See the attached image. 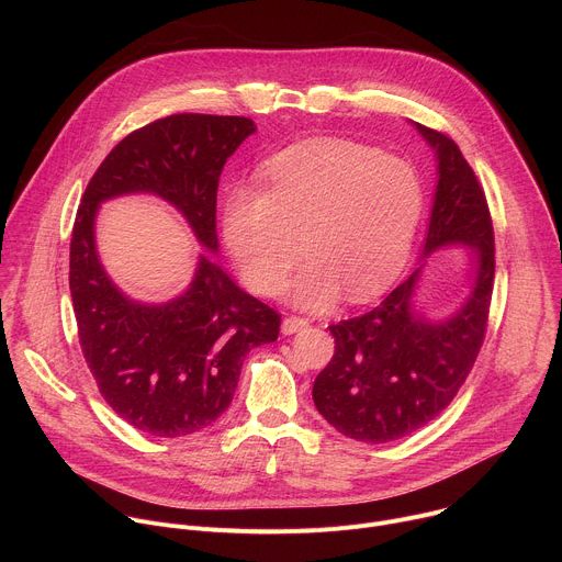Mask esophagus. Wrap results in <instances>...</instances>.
<instances>
[{
    "label": "esophagus",
    "instance_id": "esophagus-1",
    "mask_svg": "<svg viewBox=\"0 0 562 562\" xmlns=\"http://www.w3.org/2000/svg\"><path fill=\"white\" fill-rule=\"evenodd\" d=\"M306 327H308V319H304V317L289 315V317L282 319V334L284 336H293V334H297V331H302Z\"/></svg>",
    "mask_w": 562,
    "mask_h": 562
}]
</instances>
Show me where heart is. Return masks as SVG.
Listing matches in <instances>:
<instances>
[{
  "mask_svg": "<svg viewBox=\"0 0 562 562\" xmlns=\"http://www.w3.org/2000/svg\"><path fill=\"white\" fill-rule=\"evenodd\" d=\"M267 184H235L222 204V239L239 276L276 295L308 254L286 293L325 308L345 289L362 300L403 271L423 220L425 191L405 159L347 139L295 144L262 169Z\"/></svg>",
  "mask_w": 562,
  "mask_h": 562,
  "instance_id": "heart-1",
  "label": "heart"
}]
</instances>
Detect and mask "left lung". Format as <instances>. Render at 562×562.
<instances>
[{
    "mask_svg": "<svg viewBox=\"0 0 562 562\" xmlns=\"http://www.w3.org/2000/svg\"><path fill=\"white\" fill-rule=\"evenodd\" d=\"M412 126L438 165L420 265L375 308L329 327L336 353L313 382L323 418L371 445L405 438L449 407L483 345L494 289V226L483 189L453 139ZM453 246L468 251V291L453 312L427 314L417 300L424 269L434 252Z\"/></svg>",
    "mask_w": 562,
    "mask_h": 562,
    "instance_id": "left-lung-1",
    "label": "left lung"
}]
</instances>
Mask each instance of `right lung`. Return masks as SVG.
<instances>
[{"label":"right lung","instance_id":"obj_1","mask_svg":"<svg viewBox=\"0 0 562 562\" xmlns=\"http://www.w3.org/2000/svg\"><path fill=\"white\" fill-rule=\"evenodd\" d=\"M256 124L249 117L180 113L126 135L91 178L70 237V297L87 364L113 412L155 438H180L231 405L247 353L278 340L280 315L239 289L217 256L215 202L226 159ZM155 194L190 224L201 252L190 286L165 303L124 294L94 239L99 206Z\"/></svg>","mask_w":562,"mask_h":562}]
</instances>
